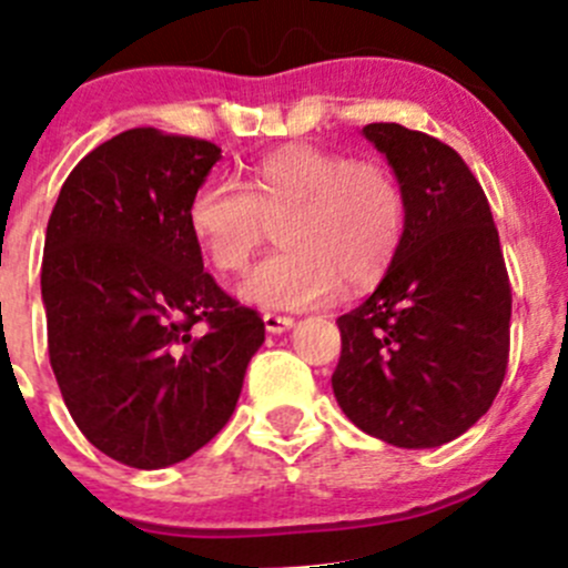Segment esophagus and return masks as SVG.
<instances>
[{"label": "esophagus", "instance_id": "obj_1", "mask_svg": "<svg viewBox=\"0 0 568 568\" xmlns=\"http://www.w3.org/2000/svg\"><path fill=\"white\" fill-rule=\"evenodd\" d=\"M263 324H266L268 333L280 335V333H285V329L294 327V318H291V316H277V313H263Z\"/></svg>", "mask_w": 568, "mask_h": 568}]
</instances>
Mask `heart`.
I'll return each mask as SVG.
<instances>
[{
	"label": "heart",
	"instance_id": "b5f03b06",
	"mask_svg": "<svg viewBox=\"0 0 568 568\" xmlns=\"http://www.w3.org/2000/svg\"><path fill=\"white\" fill-rule=\"evenodd\" d=\"M191 235L219 274H239L280 224L277 255L241 283L239 294L266 311H307L346 291L379 283L407 227V196L396 174L372 158L288 144L246 169L244 189L202 180L185 211Z\"/></svg>",
	"mask_w": 568,
	"mask_h": 568
}]
</instances>
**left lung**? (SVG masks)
Returning <instances> with one entry per match:
<instances>
[{"mask_svg": "<svg viewBox=\"0 0 568 568\" xmlns=\"http://www.w3.org/2000/svg\"><path fill=\"white\" fill-rule=\"evenodd\" d=\"M407 196V227L374 294L338 318L333 394L355 427L402 449L464 436L510 352V283L486 194L427 132L366 124Z\"/></svg>", "mask_w": 568, "mask_h": 568, "instance_id": "obj_1", "label": "left lung"}]
</instances>
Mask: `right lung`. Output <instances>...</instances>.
<instances>
[{"mask_svg": "<svg viewBox=\"0 0 568 568\" xmlns=\"http://www.w3.org/2000/svg\"><path fill=\"white\" fill-rule=\"evenodd\" d=\"M219 158L202 138L126 130L77 163L47 224L54 379L82 436L135 469L205 447L266 338L263 318L205 272L185 222Z\"/></svg>", "mask_w": 568, "mask_h": 568, "instance_id": "right-lung-1", "label": "right lung"}]
</instances>
